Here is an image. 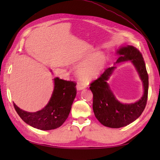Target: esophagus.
<instances>
[{"label": "esophagus", "mask_w": 160, "mask_h": 160, "mask_svg": "<svg viewBox=\"0 0 160 160\" xmlns=\"http://www.w3.org/2000/svg\"><path fill=\"white\" fill-rule=\"evenodd\" d=\"M85 87H84L83 84H78L77 86H76V89L78 91H81V90H83Z\"/></svg>", "instance_id": "obj_1"}]
</instances>
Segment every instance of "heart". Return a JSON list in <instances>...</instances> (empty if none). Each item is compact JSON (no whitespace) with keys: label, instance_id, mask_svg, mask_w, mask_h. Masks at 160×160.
Returning a JSON list of instances; mask_svg holds the SVG:
<instances>
[{"label":"heart","instance_id":"1","mask_svg":"<svg viewBox=\"0 0 160 160\" xmlns=\"http://www.w3.org/2000/svg\"><path fill=\"white\" fill-rule=\"evenodd\" d=\"M107 58L103 53L96 49H89L78 53L71 64L78 66L76 75L78 80L84 84H89L98 78L107 65Z\"/></svg>","mask_w":160,"mask_h":160}]
</instances>
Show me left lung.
<instances>
[{
	"label": "left lung",
	"instance_id": "left-lung-1",
	"mask_svg": "<svg viewBox=\"0 0 160 160\" xmlns=\"http://www.w3.org/2000/svg\"><path fill=\"white\" fill-rule=\"evenodd\" d=\"M115 53L118 58L114 65L127 61L134 66L143 85V95L132 103H122L111 89L108 81L116 67L108 68L101 76L91 84L93 93V110L100 123L109 128H121L133 122L140 116L147 104L148 90V76L142 55L131 45L118 47Z\"/></svg>",
	"mask_w": 160,
	"mask_h": 160
}]
</instances>
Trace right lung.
Segmentation results:
<instances>
[{"label": "right lung", "instance_id": "add662e5", "mask_svg": "<svg viewBox=\"0 0 160 160\" xmlns=\"http://www.w3.org/2000/svg\"><path fill=\"white\" fill-rule=\"evenodd\" d=\"M52 72V71H51ZM53 90L48 103L41 110L28 112L13 102L15 110L22 120L31 127L42 131L60 127L67 119L76 96V83L58 77L53 78Z\"/></svg>", "mask_w": 160, "mask_h": 160}]
</instances>
